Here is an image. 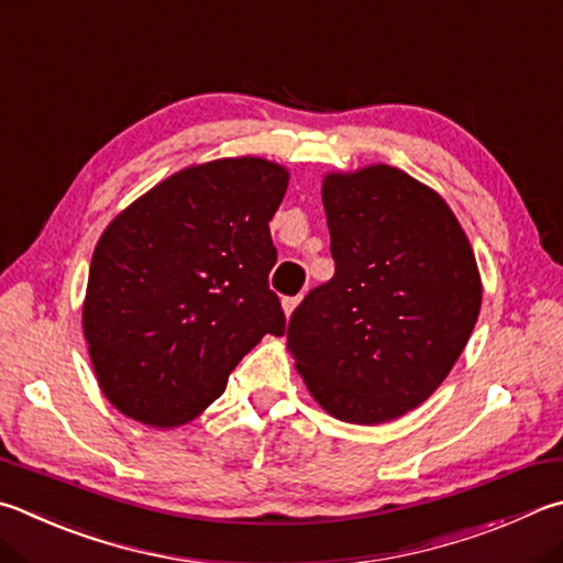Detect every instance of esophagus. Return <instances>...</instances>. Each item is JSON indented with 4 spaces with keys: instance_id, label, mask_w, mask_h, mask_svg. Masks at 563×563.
<instances>
[{
    "instance_id": "obj_1",
    "label": "esophagus",
    "mask_w": 563,
    "mask_h": 563,
    "mask_svg": "<svg viewBox=\"0 0 563 563\" xmlns=\"http://www.w3.org/2000/svg\"><path fill=\"white\" fill-rule=\"evenodd\" d=\"M300 300H302L300 295H295V298H285V300H283V310H285V314L290 317V314L295 312V308H298V305H300Z\"/></svg>"
}]
</instances>
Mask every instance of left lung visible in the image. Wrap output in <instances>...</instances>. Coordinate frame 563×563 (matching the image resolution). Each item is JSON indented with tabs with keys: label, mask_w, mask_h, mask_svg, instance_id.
Instances as JSON below:
<instances>
[{
	"label": "left lung",
	"mask_w": 563,
	"mask_h": 563,
	"mask_svg": "<svg viewBox=\"0 0 563 563\" xmlns=\"http://www.w3.org/2000/svg\"><path fill=\"white\" fill-rule=\"evenodd\" d=\"M322 201L334 275L292 312L288 346L327 413L391 421L465 350L483 302L475 255L448 203L401 169L330 175Z\"/></svg>",
	"instance_id": "1"
}]
</instances>
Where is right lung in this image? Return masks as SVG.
<instances>
[{
  "label": "right lung",
  "mask_w": 563,
  "mask_h": 563,
  "mask_svg": "<svg viewBox=\"0 0 563 563\" xmlns=\"http://www.w3.org/2000/svg\"><path fill=\"white\" fill-rule=\"evenodd\" d=\"M288 172L217 159L157 184L100 236L84 330L100 388L142 423H187L263 334L285 332L268 221Z\"/></svg>",
  "instance_id": "obj_1"
}]
</instances>
